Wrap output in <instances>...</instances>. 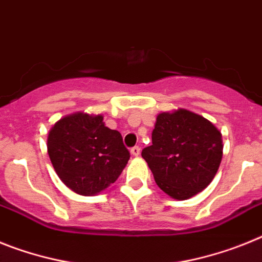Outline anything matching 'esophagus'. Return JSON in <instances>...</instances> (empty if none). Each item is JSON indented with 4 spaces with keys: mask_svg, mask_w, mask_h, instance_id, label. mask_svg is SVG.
Segmentation results:
<instances>
[{
    "mask_svg": "<svg viewBox=\"0 0 262 262\" xmlns=\"http://www.w3.org/2000/svg\"><path fill=\"white\" fill-rule=\"evenodd\" d=\"M130 153H132V156H133V157H138V156H140V153H141L140 146L132 147V149H130Z\"/></svg>",
    "mask_w": 262,
    "mask_h": 262,
    "instance_id": "34e87169",
    "label": "esophagus"
}]
</instances>
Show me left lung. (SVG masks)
I'll list each match as a JSON object with an SVG mask.
<instances>
[{
  "instance_id": "8db88e82",
  "label": "left lung",
  "mask_w": 262,
  "mask_h": 262,
  "mask_svg": "<svg viewBox=\"0 0 262 262\" xmlns=\"http://www.w3.org/2000/svg\"><path fill=\"white\" fill-rule=\"evenodd\" d=\"M151 142L142 150V158L158 187L174 199L185 200L203 191L222 162V133L187 109L159 113Z\"/></svg>"
}]
</instances>
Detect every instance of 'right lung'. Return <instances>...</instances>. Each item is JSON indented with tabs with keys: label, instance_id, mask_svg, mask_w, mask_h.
I'll return each mask as SVG.
<instances>
[{
	"label": "right lung",
	"instance_id": "add662e5",
	"mask_svg": "<svg viewBox=\"0 0 262 262\" xmlns=\"http://www.w3.org/2000/svg\"><path fill=\"white\" fill-rule=\"evenodd\" d=\"M47 151L56 174L76 194L92 196L115 183L130 158L120 132L103 116L74 113L60 118L47 138Z\"/></svg>",
	"mask_w": 262,
	"mask_h": 262
}]
</instances>
